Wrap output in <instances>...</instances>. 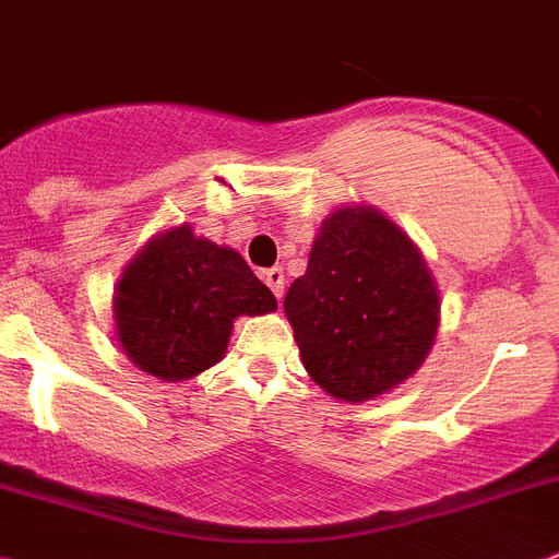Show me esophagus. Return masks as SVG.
<instances>
[{"label":"esophagus","instance_id":"obj_1","mask_svg":"<svg viewBox=\"0 0 559 559\" xmlns=\"http://www.w3.org/2000/svg\"><path fill=\"white\" fill-rule=\"evenodd\" d=\"M264 284L270 286V289H273V295L275 298H284V284H286V278H284V270H281V266H273V270H264Z\"/></svg>","mask_w":559,"mask_h":559}]
</instances>
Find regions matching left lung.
I'll use <instances>...</instances> for the list:
<instances>
[{
  "mask_svg": "<svg viewBox=\"0 0 559 559\" xmlns=\"http://www.w3.org/2000/svg\"><path fill=\"white\" fill-rule=\"evenodd\" d=\"M439 309L419 247L371 205L323 219L307 273L284 298L304 368L343 402L405 382L433 346Z\"/></svg>",
  "mask_w": 559,
  "mask_h": 559,
  "instance_id": "obj_1",
  "label": "left lung"
}]
</instances>
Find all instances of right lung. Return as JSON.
Masks as SVG:
<instances>
[{"label":"right lung","mask_w":559,"mask_h":559,"mask_svg":"<svg viewBox=\"0 0 559 559\" xmlns=\"http://www.w3.org/2000/svg\"><path fill=\"white\" fill-rule=\"evenodd\" d=\"M275 295L230 247L179 225L154 236L115 286V334L157 380H191L225 357L233 320L275 312Z\"/></svg>","instance_id":"add662e5"}]
</instances>
